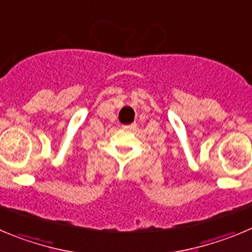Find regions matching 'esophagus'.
I'll use <instances>...</instances> for the list:
<instances>
[{"label":"esophagus","mask_w":252,"mask_h":252,"mask_svg":"<svg viewBox=\"0 0 252 252\" xmlns=\"http://www.w3.org/2000/svg\"><path fill=\"white\" fill-rule=\"evenodd\" d=\"M136 127H137V125H136V124L124 125V126H122V128H125V130H135Z\"/></svg>","instance_id":"34e87169"}]
</instances>
